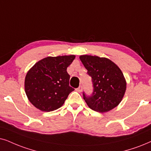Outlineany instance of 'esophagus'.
Segmentation results:
<instances>
[{"mask_svg":"<svg viewBox=\"0 0 151 151\" xmlns=\"http://www.w3.org/2000/svg\"><path fill=\"white\" fill-rule=\"evenodd\" d=\"M76 91H77V92L81 93L82 91V86H79V88H77L76 89Z\"/></svg>","mask_w":151,"mask_h":151,"instance_id":"esophagus-1","label":"esophagus"}]
</instances>
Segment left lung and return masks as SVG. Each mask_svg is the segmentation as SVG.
I'll return each instance as SVG.
<instances>
[{
    "instance_id": "obj_1",
    "label": "left lung",
    "mask_w": 151,
    "mask_h": 151,
    "mask_svg": "<svg viewBox=\"0 0 151 151\" xmlns=\"http://www.w3.org/2000/svg\"><path fill=\"white\" fill-rule=\"evenodd\" d=\"M79 58L92 78L93 94L87 96L83 93L87 105L100 113L117 106L126 91V81L121 69L106 58L82 55Z\"/></svg>"
}]
</instances>
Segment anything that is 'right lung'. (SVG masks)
Segmentation results:
<instances>
[{"instance_id": "add662e5", "label": "right lung", "mask_w": 151, "mask_h": 151, "mask_svg": "<svg viewBox=\"0 0 151 151\" xmlns=\"http://www.w3.org/2000/svg\"><path fill=\"white\" fill-rule=\"evenodd\" d=\"M74 58V55L49 56L28 70L25 78V92L33 106L46 112L62 106L74 90L70 86V77L67 72Z\"/></svg>"}]
</instances>
